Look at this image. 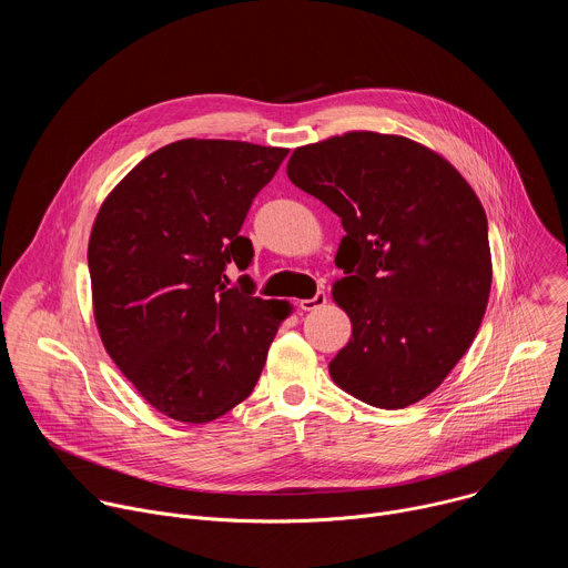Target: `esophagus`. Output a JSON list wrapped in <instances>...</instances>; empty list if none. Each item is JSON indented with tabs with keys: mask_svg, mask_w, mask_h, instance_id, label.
<instances>
[{
	"mask_svg": "<svg viewBox=\"0 0 568 568\" xmlns=\"http://www.w3.org/2000/svg\"><path fill=\"white\" fill-rule=\"evenodd\" d=\"M326 301H328V294L323 292V290H318L312 298H303V301L298 303V307H301V310H305V312H310V310L323 307V305H326Z\"/></svg>",
	"mask_w": 568,
	"mask_h": 568,
	"instance_id": "34e87169",
	"label": "esophagus"
}]
</instances>
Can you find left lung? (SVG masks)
Segmentation results:
<instances>
[{"label": "left lung", "mask_w": 568, "mask_h": 568, "mask_svg": "<svg viewBox=\"0 0 568 568\" xmlns=\"http://www.w3.org/2000/svg\"><path fill=\"white\" fill-rule=\"evenodd\" d=\"M287 178L346 231L333 296L353 335L331 377L371 407H409L467 353L488 305L493 256L476 193L434 150L379 132L296 148Z\"/></svg>", "instance_id": "1"}]
</instances>
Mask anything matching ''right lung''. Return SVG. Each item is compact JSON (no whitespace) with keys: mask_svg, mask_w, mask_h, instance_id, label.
<instances>
[{"mask_svg":"<svg viewBox=\"0 0 568 568\" xmlns=\"http://www.w3.org/2000/svg\"><path fill=\"white\" fill-rule=\"evenodd\" d=\"M287 148L182 139L136 164L103 202L90 235L94 318L108 355L156 412L211 423L254 390L290 314L242 276V222Z\"/></svg>","mask_w":568,"mask_h":568,"instance_id":"add662e5","label":"right lung"}]
</instances>
